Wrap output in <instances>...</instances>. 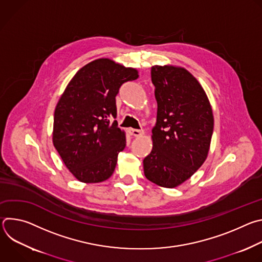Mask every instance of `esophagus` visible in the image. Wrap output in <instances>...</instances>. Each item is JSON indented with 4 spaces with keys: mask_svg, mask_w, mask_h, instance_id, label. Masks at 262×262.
<instances>
[{
    "mask_svg": "<svg viewBox=\"0 0 262 262\" xmlns=\"http://www.w3.org/2000/svg\"><path fill=\"white\" fill-rule=\"evenodd\" d=\"M128 132L134 137H140V136H142L144 134V132L142 129H135V128H129Z\"/></svg>",
    "mask_w": 262,
    "mask_h": 262,
    "instance_id": "esophagus-1",
    "label": "esophagus"
}]
</instances>
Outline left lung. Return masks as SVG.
<instances>
[{"mask_svg": "<svg viewBox=\"0 0 262 262\" xmlns=\"http://www.w3.org/2000/svg\"><path fill=\"white\" fill-rule=\"evenodd\" d=\"M158 101L154 147L144 161L148 180L175 188L189 179L204 163L213 132L208 98L192 74L181 67L151 68Z\"/></svg>", "mask_w": 262, "mask_h": 262, "instance_id": "1", "label": "left lung"}]
</instances>
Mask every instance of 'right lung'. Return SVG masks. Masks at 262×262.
Listing matches in <instances>:
<instances>
[{"mask_svg": "<svg viewBox=\"0 0 262 262\" xmlns=\"http://www.w3.org/2000/svg\"><path fill=\"white\" fill-rule=\"evenodd\" d=\"M138 71L110 59L81 68L67 85L55 110L54 146L65 166L82 182L95 183L113 174L125 148L117 121L116 95Z\"/></svg>", "mask_w": 262, "mask_h": 262, "instance_id": "right-lung-1", "label": "right lung"}]
</instances>
